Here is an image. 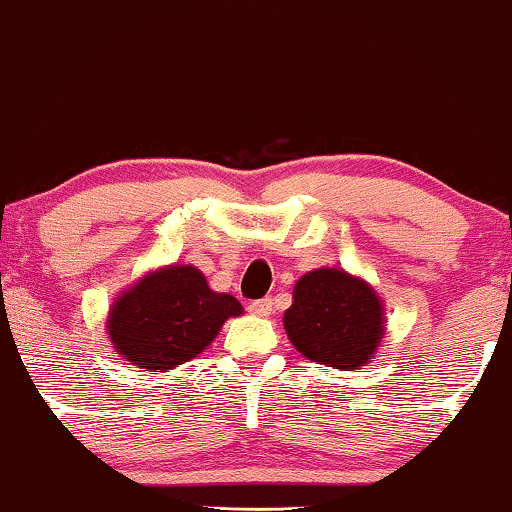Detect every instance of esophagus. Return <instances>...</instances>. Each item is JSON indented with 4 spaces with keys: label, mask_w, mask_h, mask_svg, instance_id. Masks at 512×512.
<instances>
[{
    "label": "esophagus",
    "mask_w": 512,
    "mask_h": 512,
    "mask_svg": "<svg viewBox=\"0 0 512 512\" xmlns=\"http://www.w3.org/2000/svg\"><path fill=\"white\" fill-rule=\"evenodd\" d=\"M249 312L256 314V317H270L272 298H263V300H254V303H249Z\"/></svg>",
    "instance_id": "obj_1"
}]
</instances>
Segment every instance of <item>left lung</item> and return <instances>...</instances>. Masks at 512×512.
<instances>
[{
	"mask_svg": "<svg viewBox=\"0 0 512 512\" xmlns=\"http://www.w3.org/2000/svg\"><path fill=\"white\" fill-rule=\"evenodd\" d=\"M284 326L307 359L354 370L380 345L382 303L361 279L321 268L298 279Z\"/></svg>",
	"mask_w": 512,
	"mask_h": 512,
	"instance_id": "8db88e82",
	"label": "left lung"
}]
</instances>
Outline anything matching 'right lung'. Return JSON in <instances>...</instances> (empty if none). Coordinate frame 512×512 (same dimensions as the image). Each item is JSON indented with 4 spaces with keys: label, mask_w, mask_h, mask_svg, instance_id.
<instances>
[{
    "label": "right lung",
    "mask_w": 512,
    "mask_h": 512,
    "mask_svg": "<svg viewBox=\"0 0 512 512\" xmlns=\"http://www.w3.org/2000/svg\"><path fill=\"white\" fill-rule=\"evenodd\" d=\"M242 314L230 293L209 289L191 265L146 275L116 300L109 338L125 359L151 373L177 368L216 338L223 321Z\"/></svg>",
    "instance_id": "obj_1"
}]
</instances>
